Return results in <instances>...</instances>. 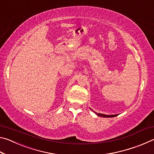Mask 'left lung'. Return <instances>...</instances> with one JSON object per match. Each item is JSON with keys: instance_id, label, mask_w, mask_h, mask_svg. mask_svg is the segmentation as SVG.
<instances>
[{"instance_id": "8db88e82", "label": "left lung", "mask_w": 154, "mask_h": 154, "mask_svg": "<svg viewBox=\"0 0 154 154\" xmlns=\"http://www.w3.org/2000/svg\"><path fill=\"white\" fill-rule=\"evenodd\" d=\"M94 113L97 115V116H100V117H103V118H113V117H116L118 116V115H105V114H102V113Z\"/></svg>"}]
</instances>
